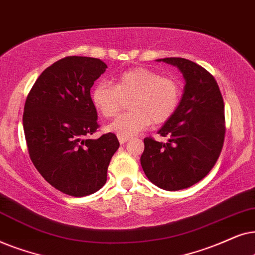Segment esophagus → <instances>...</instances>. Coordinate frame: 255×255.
<instances>
[{"label": "esophagus", "mask_w": 255, "mask_h": 255, "mask_svg": "<svg viewBox=\"0 0 255 255\" xmlns=\"http://www.w3.org/2000/svg\"><path fill=\"white\" fill-rule=\"evenodd\" d=\"M118 138H119V142H120V144H124L129 140V137H124V136H118Z\"/></svg>", "instance_id": "34e87169"}]
</instances>
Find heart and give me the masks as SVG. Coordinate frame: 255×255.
<instances>
[{"label":"heart","instance_id":"1","mask_svg":"<svg viewBox=\"0 0 255 255\" xmlns=\"http://www.w3.org/2000/svg\"><path fill=\"white\" fill-rule=\"evenodd\" d=\"M130 98V112L121 114L107 125L106 130L118 136L131 137L147 129L151 122H167L177 111L182 88L177 79L162 77L147 67L125 71L114 78L113 85L106 81L96 84L91 91V103L103 118H113L121 106V99Z\"/></svg>","mask_w":255,"mask_h":255}]
</instances>
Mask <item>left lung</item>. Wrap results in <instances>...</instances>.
I'll return each instance as SVG.
<instances>
[{
  "label": "left lung",
  "instance_id": "1",
  "mask_svg": "<svg viewBox=\"0 0 255 255\" xmlns=\"http://www.w3.org/2000/svg\"><path fill=\"white\" fill-rule=\"evenodd\" d=\"M181 71L184 90L175 114L157 133L167 142L144 138L141 165L149 181L168 191L196 184L209 174L225 136L224 100L211 73L184 58H163Z\"/></svg>",
  "mask_w": 255,
  "mask_h": 255
}]
</instances>
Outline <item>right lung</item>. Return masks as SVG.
Here are the masks:
<instances>
[{"instance_id": "1", "label": "right lung", "mask_w": 255, "mask_h": 255, "mask_svg": "<svg viewBox=\"0 0 255 255\" xmlns=\"http://www.w3.org/2000/svg\"><path fill=\"white\" fill-rule=\"evenodd\" d=\"M107 69L91 57H65L42 72L26 98L23 128L30 158L53 188L84 197L103 188L119 143L98 129L91 87Z\"/></svg>"}]
</instances>
